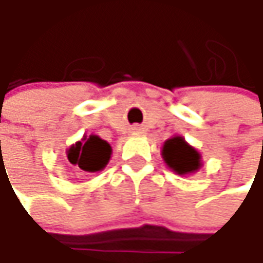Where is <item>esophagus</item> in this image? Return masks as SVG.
<instances>
[{
  "label": "esophagus",
  "mask_w": 263,
  "mask_h": 263,
  "mask_svg": "<svg viewBox=\"0 0 263 263\" xmlns=\"http://www.w3.org/2000/svg\"><path fill=\"white\" fill-rule=\"evenodd\" d=\"M132 133H133V135H142V133H145V128L142 126L132 127Z\"/></svg>",
  "instance_id": "34e87169"
}]
</instances>
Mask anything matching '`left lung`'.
Listing matches in <instances>:
<instances>
[{
    "instance_id": "left-lung-1",
    "label": "left lung",
    "mask_w": 263,
    "mask_h": 263,
    "mask_svg": "<svg viewBox=\"0 0 263 263\" xmlns=\"http://www.w3.org/2000/svg\"><path fill=\"white\" fill-rule=\"evenodd\" d=\"M161 155L167 167L178 176L193 174L202 167V155L181 136H174L165 140Z\"/></svg>"
}]
</instances>
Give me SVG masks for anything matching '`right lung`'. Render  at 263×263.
Wrapping results in <instances>:
<instances>
[{
	"label": "right lung",
	"instance_id": "right-lung-1",
	"mask_svg": "<svg viewBox=\"0 0 263 263\" xmlns=\"http://www.w3.org/2000/svg\"><path fill=\"white\" fill-rule=\"evenodd\" d=\"M66 154L68 164L74 165L82 174H89L102 171L106 167L112 147L106 140L96 135H85L79 142L68 147Z\"/></svg>",
	"mask_w": 263,
	"mask_h": 263
}]
</instances>
